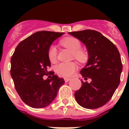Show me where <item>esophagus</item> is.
Masks as SVG:
<instances>
[{"mask_svg":"<svg viewBox=\"0 0 129 129\" xmlns=\"http://www.w3.org/2000/svg\"><path fill=\"white\" fill-rule=\"evenodd\" d=\"M70 80H71L70 78H64V80L66 82H68Z\"/></svg>","mask_w":129,"mask_h":129,"instance_id":"obj_1","label":"esophagus"}]
</instances>
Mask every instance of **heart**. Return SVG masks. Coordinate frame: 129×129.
I'll return each mask as SVG.
<instances>
[{
    "label": "heart",
    "mask_w": 129,
    "mask_h": 129,
    "mask_svg": "<svg viewBox=\"0 0 129 129\" xmlns=\"http://www.w3.org/2000/svg\"><path fill=\"white\" fill-rule=\"evenodd\" d=\"M63 46L72 52L73 56L80 62H84L87 59V55L85 52L80 50L81 49L80 41L75 37H67L61 41ZM57 50L55 45H51L47 51L48 58L51 63H55L57 60ZM56 72L59 75L63 77H71L74 74L78 69L76 63L74 62L61 63L56 66Z\"/></svg>",
    "instance_id": "1"
}]
</instances>
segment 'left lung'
Wrapping results in <instances>:
<instances>
[{
  "label": "left lung",
  "mask_w": 129,
  "mask_h": 129,
  "mask_svg": "<svg viewBox=\"0 0 129 129\" xmlns=\"http://www.w3.org/2000/svg\"><path fill=\"white\" fill-rule=\"evenodd\" d=\"M70 35L85 45L88 51V62L80 70L85 80L75 98L81 106L95 109L109 101L120 84L122 65L120 53L111 41L98 31L90 29L70 32Z\"/></svg>",
  "instance_id": "8db88e82"
}]
</instances>
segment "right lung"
Here are the masks:
<instances>
[{"instance_id": "add662e5", "label": "right lung", "mask_w": 129, "mask_h": 129, "mask_svg": "<svg viewBox=\"0 0 129 129\" xmlns=\"http://www.w3.org/2000/svg\"><path fill=\"white\" fill-rule=\"evenodd\" d=\"M64 33L38 31L17 45L11 57V75L15 89L23 102L32 108L46 107L54 100L61 86L64 84L52 72V78L44 80L51 62L49 47Z\"/></svg>"}]
</instances>
